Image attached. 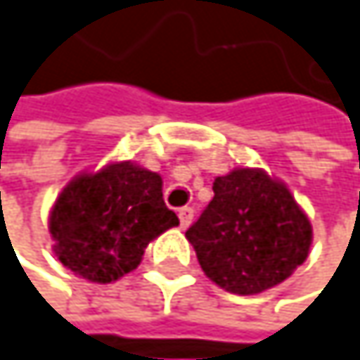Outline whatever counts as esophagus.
<instances>
[{
  "instance_id": "1",
  "label": "esophagus",
  "mask_w": 360,
  "mask_h": 360,
  "mask_svg": "<svg viewBox=\"0 0 360 360\" xmlns=\"http://www.w3.org/2000/svg\"><path fill=\"white\" fill-rule=\"evenodd\" d=\"M176 215H179V221H181V228L186 230L192 224V219H194V209L192 207H181Z\"/></svg>"
}]
</instances>
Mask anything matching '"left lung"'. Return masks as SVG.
<instances>
[{"instance_id": "8db88e82", "label": "left lung", "mask_w": 360, "mask_h": 360, "mask_svg": "<svg viewBox=\"0 0 360 360\" xmlns=\"http://www.w3.org/2000/svg\"><path fill=\"white\" fill-rule=\"evenodd\" d=\"M213 192L186 239L219 288L260 295L307 260L311 221L284 181L262 168L243 166L215 176Z\"/></svg>"}]
</instances>
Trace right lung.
I'll return each mask as SVG.
<instances>
[{"label":"right lung","instance_id":"right-lung-1","mask_svg":"<svg viewBox=\"0 0 360 360\" xmlns=\"http://www.w3.org/2000/svg\"><path fill=\"white\" fill-rule=\"evenodd\" d=\"M172 226L179 217L164 205L162 176L130 160L76 174L49 215L57 260L94 284L134 271L145 248Z\"/></svg>","mask_w":360,"mask_h":360}]
</instances>
